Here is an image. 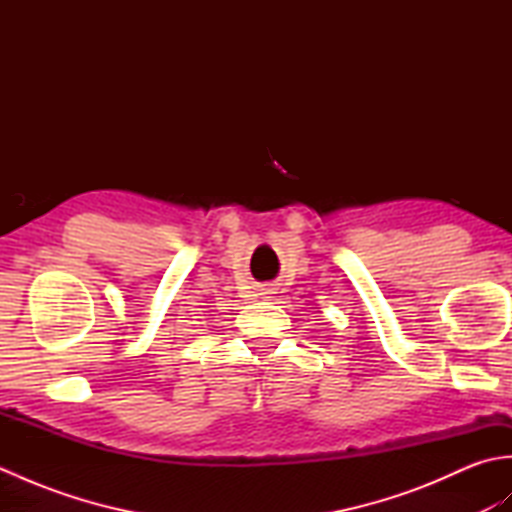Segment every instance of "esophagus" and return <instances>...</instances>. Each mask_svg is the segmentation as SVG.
I'll return each instance as SVG.
<instances>
[{
	"mask_svg": "<svg viewBox=\"0 0 512 512\" xmlns=\"http://www.w3.org/2000/svg\"><path fill=\"white\" fill-rule=\"evenodd\" d=\"M259 295L270 299V295H275V290H273V288H262V292H259Z\"/></svg>",
	"mask_w": 512,
	"mask_h": 512,
	"instance_id": "34e87169",
	"label": "esophagus"
}]
</instances>
